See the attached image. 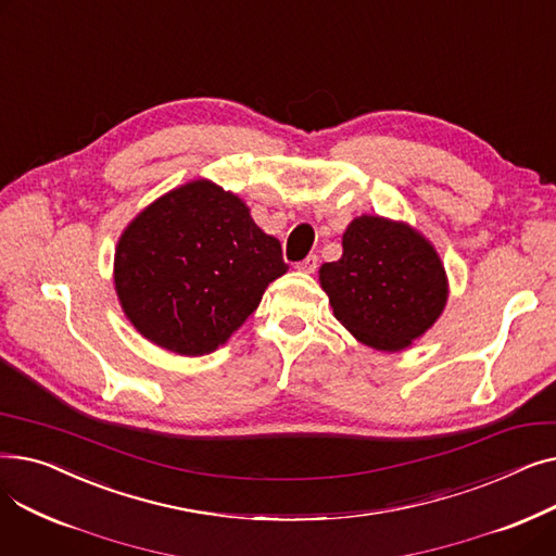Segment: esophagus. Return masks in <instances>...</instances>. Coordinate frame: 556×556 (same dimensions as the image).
Segmentation results:
<instances>
[{
    "label": "esophagus",
    "mask_w": 556,
    "mask_h": 556,
    "mask_svg": "<svg viewBox=\"0 0 556 556\" xmlns=\"http://www.w3.org/2000/svg\"><path fill=\"white\" fill-rule=\"evenodd\" d=\"M298 270H302V273H315V270H317V256H315V254H308L304 261L298 263Z\"/></svg>",
    "instance_id": "34e87169"
}]
</instances>
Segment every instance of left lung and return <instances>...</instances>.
<instances>
[{
	"instance_id": "1",
	"label": "left lung",
	"mask_w": 556,
	"mask_h": 556,
	"mask_svg": "<svg viewBox=\"0 0 556 556\" xmlns=\"http://www.w3.org/2000/svg\"><path fill=\"white\" fill-rule=\"evenodd\" d=\"M319 283L346 331L378 352H401L442 315L448 279L440 254L417 229L361 216L342 233V256Z\"/></svg>"
}]
</instances>
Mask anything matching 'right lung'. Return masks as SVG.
Wrapping results in <instances>:
<instances>
[{"label": "right lung", "instance_id": "add662e5", "mask_svg": "<svg viewBox=\"0 0 556 556\" xmlns=\"http://www.w3.org/2000/svg\"><path fill=\"white\" fill-rule=\"evenodd\" d=\"M288 270L281 243L245 202L193 180L149 204L122 233L114 288L135 329L180 356L212 354Z\"/></svg>", "mask_w": 556, "mask_h": 556}]
</instances>
